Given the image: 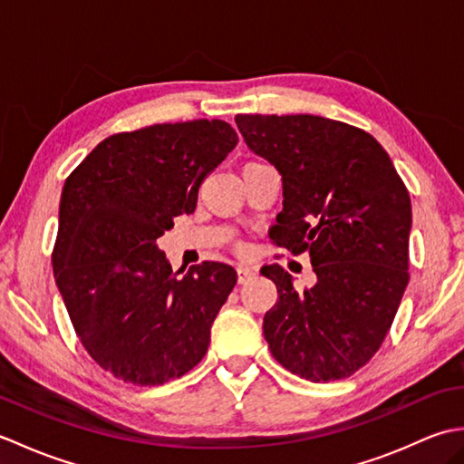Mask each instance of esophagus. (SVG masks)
<instances>
[{
    "instance_id": "obj_1",
    "label": "esophagus",
    "mask_w": 464,
    "mask_h": 464,
    "mask_svg": "<svg viewBox=\"0 0 464 464\" xmlns=\"http://www.w3.org/2000/svg\"><path fill=\"white\" fill-rule=\"evenodd\" d=\"M255 275H257V269H255V267H247V265H239V267H237L239 283L249 281L251 277H255Z\"/></svg>"
}]
</instances>
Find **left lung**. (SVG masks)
<instances>
[{
    "label": "left lung",
    "instance_id": "1",
    "mask_svg": "<svg viewBox=\"0 0 464 464\" xmlns=\"http://www.w3.org/2000/svg\"><path fill=\"white\" fill-rule=\"evenodd\" d=\"M249 150L281 175L271 239L309 251L317 283L297 293L281 265L261 275L279 299L265 313L273 357L301 379L351 377L379 351L409 283L411 197L381 143L319 115H237Z\"/></svg>",
    "mask_w": 464,
    "mask_h": 464
}]
</instances>
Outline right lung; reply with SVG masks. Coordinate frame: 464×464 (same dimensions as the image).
<instances>
[{
  "instance_id": "add662e5",
  "label": "right lung",
  "mask_w": 464,
  "mask_h": 464,
  "mask_svg": "<svg viewBox=\"0 0 464 464\" xmlns=\"http://www.w3.org/2000/svg\"><path fill=\"white\" fill-rule=\"evenodd\" d=\"M237 141L219 120L160 123L107 137L65 179L53 277L77 337L117 379L153 387L205 357L237 273L205 261L179 276L157 241Z\"/></svg>"
}]
</instances>
